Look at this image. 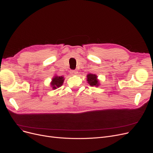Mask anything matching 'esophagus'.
Wrapping results in <instances>:
<instances>
[{
    "instance_id": "esophagus-1",
    "label": "esophagus",
    "mask_w": 153,
    "mask_h": 153,
    "mask_svg": "<svg viewBox=\"0 0 153 153\" xmlns=\"http://www.w3.org/2000/svg\"><path fill=\"white\" fill-rule=\"evenodd\" d=\"M70 73L73 75H77V74H78V71L76 70H71Z\"/></svg>"
}]
</instances>
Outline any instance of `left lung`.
Here are the masks:
<instances>
[{
    "instance_id": "1",
    "label": "left lung",
    "mask_w": 153,
    "mask_h": 153,
    "mask_svg": "<svg viewBox=\"0 0 153 153\" xmlns=\"http://www.w3.org/2000/svg\"><path fill=\"white\" fill-rule=\"evenodd\" d=\"M97 76L94 74H88L87 75V81L89 83V85L91 86H96V87H98L99 86L100 84H99V80L98 78H97Z\"/></svg>"
}]
</instances>
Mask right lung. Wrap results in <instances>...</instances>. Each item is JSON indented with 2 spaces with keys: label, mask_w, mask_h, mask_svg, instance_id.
<instances>
[{
  "label": "right lung",
  "mask_w": 153,
  "mask_h": 153,
  "mask_svg": "<svg viewBox=\"0 0 153 153\" xmlns=\"http://www.w3.org/2000/svg\"><path fill=\"white\" fill-rule=\"evenodd\" d=\"M64 80V78L62 76H55L52 80L51 82V86H52L53 89H56L57 88L60 87L62 84Z\"/></svg>",
  "instance_id": "obj_1"
}]
</instances>
